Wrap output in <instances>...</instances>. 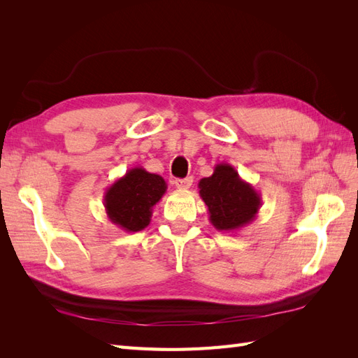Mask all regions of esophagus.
Instances as JSON below:
<instances>
[{
	"label": "esophagus",
	"mask_w": 358,
	"mask_h": 358,
	"mask_svg": "<svg viewBox=\"0 0 358 358\" xmlns=\"http://www.w3.org/2000/svg\"><path fill=\"white\" fill-rule=\"evenodd\" d=\"M175 187L178 188V189H188V188H191V185H192V178L189 176V178H185V179H175Z\"/></svg>",
	"instance_id": "1"
}]
</instances>
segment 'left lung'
I'll return each instance as SVG.
<instances>
[{
  "label": "left lung",
  "instance_id": "1",
  "mask_svg": "<svg viewBox=\"0 0 358 358\" xmlns=\"http://www.w3.org/2000/svg\"><path fill=\"white\" fill-rule=\"evenodd\" d=\"M200 197L208 206L209 221L218 231H237L251 224L262 208V194L243 180L237 170L221 162L213 175L199 182Z\"/></svg>",
  "mask_w": 358,
  "mask_h": 358
}]
</instances>
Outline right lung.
Returning a JSON list of instances; mask_svg holds the SVG:
<instances>
[{"mask_svg":"<svg viewBox=\"0 0 358 358\" xmlns=\"http://www.w3.org/2000/svg\"><path fill=\"white\" fill-rule=\"evenodd\" d=\"M167 191V183L159 175L143 167L129 169L104 192L107 218L127 233L146 229L152 208Z\"/></svg>","mask_w":358,"mask_h":358,"instance_id":"right-lung-1","label":"right lung"}]
</instances>
